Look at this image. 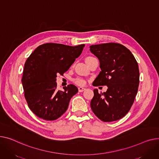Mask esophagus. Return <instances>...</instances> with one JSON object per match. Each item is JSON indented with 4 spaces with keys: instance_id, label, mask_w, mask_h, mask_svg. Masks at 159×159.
Instances as JSON below:
<instances>
[{
    "instance_id": "1",
    "label": "esophagus",
    "mask_w": 159,
    "mask_h": 159,
    "mask_svg": "<svg viewBox=\"0 0 159 159\" xmlns=\"http://www.w3.org/2000/svg\"><path fill=\"white\" fill-rule=\"evenodd\" d=\"M78 89H79V92H83L84 90L86 89V88H83V87H79V88H78Z\"/></svg>"
}]
</instances>
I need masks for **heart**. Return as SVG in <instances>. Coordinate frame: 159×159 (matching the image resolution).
Instances as JSON below:
<instances>
[{"label": "heart", "instance_id": "1", "mask_svg": "<svg viewBox=\"0 0 159 159\" xmlns=\"http://www.w3.org/2000/svg\"><path fill=\"white\" fill-rule=\"evenodd\" d=\"M90 58H92V57H88L86 58V59H90ZM75 83L79 84V85H83V84H85V80H84V79H82L78 78V79H75Z\"/></svg>", "mask_w": 159, "mask_h": 159}]
</instances>
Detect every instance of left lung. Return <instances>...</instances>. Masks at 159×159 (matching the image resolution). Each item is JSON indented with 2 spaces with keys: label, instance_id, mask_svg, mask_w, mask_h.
<instances>
[{
  "label": "left lung",
  "instance_id": "left-lung-1",
  "mask_svg": "<svg viewBox=\"0 0 159 159\" xmlns=\"http://www.w3.org/2000/svg\"><path fill=\"white\" fill-rule=\"evenodd\" d=\"M100 61L101 71L93 86H107L103 93L94 89L91 107L104 122L118 120L128 113L139 84V70L132 52L123 45L108 43L89 47Z\"/></svg>",
  "mask_w": 159,
  "mask_h": 159
}]
</instances>
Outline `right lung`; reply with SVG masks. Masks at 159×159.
<instances>
[{"label":"right lung","instance_id":"add662e5","mask_svg":"<svg viewBox=\"0 0 159 159\" xmlns=\"http://www.w3.org/2000/svg\"><path fill=\"white\" fill-rule=\"evenodd\" d=\"M84 44L71 47L48 43L38 47L25 61L22 82L29 109L48 121L64 114L78 88L70 84L57 89V75H63L82 52Z\"/></svg>","mask_w":159,"mask_h":159}]
</instances>
